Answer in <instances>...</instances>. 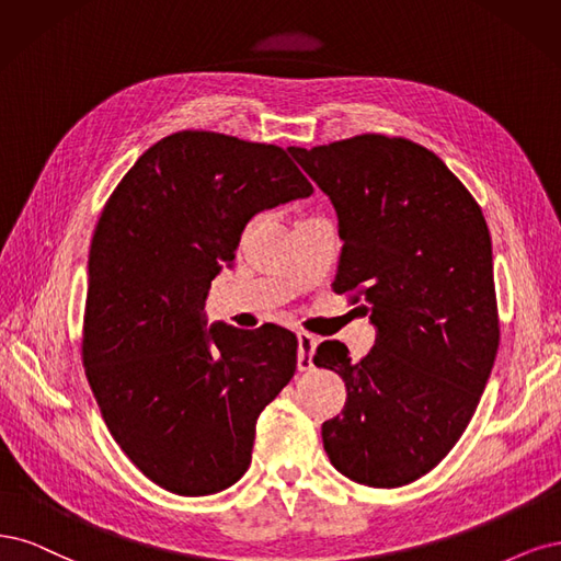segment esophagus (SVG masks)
<instances>
[{"label": "esophagus", "mask_w": 561, "mask_h": 561, "mask_svg": "<svg viewBox=\"0 0 561 561\" xmlns=\"http://www.w3.org/2000/svg\"><path fill=\"white\" fill-rule=\"evenodd\" d=\"M314 350H317V337L300 331L298 333V370H312Z\"/></svg>", "instance_id": "1"}]
</instances>
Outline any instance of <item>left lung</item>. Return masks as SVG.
<instances>
[{
  "label": "left lung",
  "instance_id": "8db88e82",
  "mask_svg": "<svg viewBox=\"0 0 561 561\" xmlns=\"http://www.w3.org/2000/svg\"><path fill=\"white\" fill-rule=\"evenodd\" d=\"M331 197L342 244L335 294L354 291L377 329L360 360L321 342L317 368L345 379L347 403L321 424L342 476L401 486L457 445L499 350L492 238L445 162L403 137L358 135L288 149Z\"/></svg>",
  "mask_w": 561,
  "mask_h": 561
}]
</instances>
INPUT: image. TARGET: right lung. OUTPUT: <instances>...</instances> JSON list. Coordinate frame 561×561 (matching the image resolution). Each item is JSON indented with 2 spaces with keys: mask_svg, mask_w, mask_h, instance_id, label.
Segmentation results:
<instances>
[{
  "mask_svg": "<svg viewBox=\"0 0 561 561\" xmlns=\"http://www.w3.org/2000/svg\"><path fill=\"white\" fill-rule=\"evenodd\" d=\"M312 191L275 144L182 130L144 151L106 201L88 256L83 366L114 440L162 490L216 494L249 468L298 337L275 323L205 329V300L251 216Z\"/></svg>",
  "mask_w": 561,
  "mask_h": 561,
  "instance_id": "right-lung-1",
  "label": "right lung"
}]
</instances>
